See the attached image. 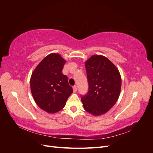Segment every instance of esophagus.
<instances>
[{"label":"esophagus","instance_id":"obj_1","mask_svg":"<svg viewBox=\"0 0 153 153\" xmlns=\"http://www.w3.org/2000/svg\"><path fill=\"white\" fill-rule=\"evenodd\" d=\"M73 92H76V91H77V87H76V85H74V86L73 87Z\"/></svg>","mask_w":153,"mask_h":153}]
</instances>
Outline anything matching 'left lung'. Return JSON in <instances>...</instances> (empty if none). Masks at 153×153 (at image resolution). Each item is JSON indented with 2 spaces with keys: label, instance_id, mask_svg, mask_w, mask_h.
<instances>
[{
  "label": "left lung",
  "instance_id": "1",
  "mask_svg": "<svg viewBox=\"0 0 153 153\" xmlns=\"http://www.w3.org/2000/svg\"><path fill=\"white\" fill-rule=\"evenodd\" d=\"M85 66L89 91L81 100L87 112L98 116L107 112L117 102L121 89V75L103 55H92Z\"/></svg>",
  "mask_w": 153,
  "mask_h": 153
}]
</instances>
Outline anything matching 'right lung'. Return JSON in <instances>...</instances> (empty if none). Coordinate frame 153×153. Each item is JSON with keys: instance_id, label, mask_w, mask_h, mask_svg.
<instances>
[{"instance_id": "obj_1", "label": "right lung", "mask_w": 153, "mask_h": 153, "mask_svg": "<svg viewBox=\"0 0 153 153\" xmlns=\"http://www.w3.org/2000/svg\"><path fill=\"white\" fill-rule=\"evenodd\" d=\"M66 63L61 55L50 53L36 68L30 78V90L36 104L48 113L64 108L73 92L66 75L62 74Z\"/></svg>"}]
</instances>
